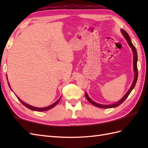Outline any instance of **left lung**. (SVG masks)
Wrapping results in <instances>:
<instances>
[{"mask_svg": "<svg viewBox=\"0 0 148 148\" xmlns=\"http://www.w3.org/2000/svg\"><path fill=\"white\" fill-rule=\"evenodd\" d=\"M121 31V33L123 34V36L125 37V38L126 39L127 41L128 44V45L130 46V48H132V49L133 53H134V72H135V77H134V81H133V83H132V84L130 90H128V92L126 93V95H125L123 97V98L120 100H119L118 102H116V103H114V104H111V105H102V104H99V103H97L95 102H93L89 98V97L88 96L87 93H85V97H86V99L88 100V101L91 103H92V104L97 107V108L108 109V108H116V107L119 106V105L121 104V103L123 102L125 100H126V99L127 98L128 96L129 95V94L131 93L132 90L134 89V88L135 87V86H136V84L137 83V77H138V70H137V50H136V48H135V46H134L132 42L130 37H129V36H128V34H127L126 31H125L124 30H123V29Z\"/></svg>", "mask_w": 148, "mask_h": 148, "instance_id": "8db88e82", "label": "left lung"}]
</instances>
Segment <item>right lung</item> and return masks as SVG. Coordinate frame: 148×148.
I'll use <instances>...</instances> for the list:
<instances>
[{"label": "right lung", "instance_id": "right-lung-1", "mask_svg": "<svg viewBox=\"0 0 148 148\" xmlns=\"http://www.w3.org/2000/svg\"><path fill=\"white\" fill-rule=\"evenodd\" d=\"M8 84H9V86L10 87V85H9V84L8 83ZM10 88H11V87H10ZM16 97L18 99V100H20V101L21 102V103H22V104H23L26 107V108H29V109H30V110H32V111H48V110H49V109H51V108H53V107H55L56 104H57V103H58V102L60 101V99H61V97L57 101H56V102H55L54 103H53L52 105H51V106H48V107H46V108H36V107H33V106H30V105H29V104H27V103H25V102H23V101H21V100L18 98V97L16 96Z\"/></svg>", "mask_w": 148, "mask_h": 148}]
</instances>
